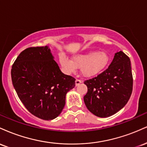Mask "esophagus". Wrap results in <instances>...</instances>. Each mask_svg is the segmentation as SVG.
<instances>
[{
  "label": "esophagus",
  "instance_id": "esophagus-1",
  "mask_svg": "<svg viewBox=\"0 0 147 147\" xmlns=\"http://www.w3.org/2000/svg\"><path fill=\"white\" fill-rule=\"evenodd\" d=\"M81 83H82V81L81 80V79H76V81H75V85L77 86H78V85H79V84H80Z\"/></svg>",
  "mask_w": 147,
  "mask_h": 147
}]
</instances>
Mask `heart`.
<instances>
[{
	"instance_id": "1",
	"label": "heart",
	"mask_w": 147,
	"mask_h": 147,
	"mask_svg": "<svg viewBox=\"0 0 147 147\" xmlns=\"http://www.w3.org/2000/svg\"><path fill=\"white\" fill-rule=\"evenodd\" d=\"M59 61L63 68L68 73L74 72L77 68H80L84 76L92 77L100 73L106 68L109 63V57L105 52L90 51L75 55L73 60H71L61 53Z\"/></svg>"
}]
</instances>
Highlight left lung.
<instances>
[{
    "label": "left lung",
    "instance_id": "left-lung-1",
    "mask_svg": "<svg viewBox=\"0 0 147 147\" xmlns=\"http://www.w3.org/2000/svg\"><path fill=\"white\" fill-rule=\"evenodd\" d=\"M133 82L129 57L122 51L116 52L106 70L84 81L88 88L84 103L97 117L113 115L128 102L133 91Z\"/></svg>",
    "mask_w": 147,
    "mask_h": 147
}]
</instances>
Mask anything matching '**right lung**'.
Returning a JSON list of instances; mask_svg holds the SVG:
<instances>
[{
  "label": "right lung",
  "instance_id": "1",
  "mask_svg": "<svg viewBox=\"0 0 147 147\" xmlns=\"http://www.w3.org/2000/svg\"><path fill=\"white\" fill-rule=\"evenodd\" d=\"M11 68L13 86L30 113L44 120L59 115L65 95L75 86V79L61 71L48 47L25 49Z\"/></svg>",
  "mask_w": 147,
  "mask_h": 147
}]
</instances>
